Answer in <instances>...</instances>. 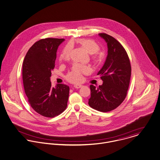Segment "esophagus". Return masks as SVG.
Instances as JSON below:
<instances>
[{
	"label": "esophagus",
	"mask_w": 160,
	"mask_h": 160,
	"mask_svg": "<svg viewBox=\"0 0 160 160\" xmlns=\"http://www.w3.org/2000/svg\"><path fill=\"white\" fill-rule=\"evenodd\" d=\"M82 87V86L81 84H76V85H74V87L75 88H79L81 87Z\"/></svg>",
	"instance_id": "1"
}]
</instances>
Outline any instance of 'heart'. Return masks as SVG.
<instances>
[{"instance_id":"1","label":"heart","mask_w":160,"mask_h":160,"mask_svg":"<svg viewBox=\"0 0 160 160\" xmlns=\"http://www.w3.org/2000/svg\"><path fill=\"white\" fill-rule=\"evenodd\" d=\"M77 43L79 44L83 48H84L89 54H93V58L95 60L98 58L97 52L100 50V46L95 42L88 39H78ZM72 48L70 45H67L63 49L60 56V60H67L70 57ZM90 68L84 65L75 64L72 68L70 72L67 75V79L68 81L72 82H79L82 80V74L88 73L90 72Z\"/></svg>"}]
</instances>
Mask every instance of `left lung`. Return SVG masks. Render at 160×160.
Instances as JSON below:
<instances>
[{
  "mask_svg": "<svg viewBox=\"0 0 160 160\" xmlns=\"http://www.w3.org/2000/svg\"><path fill=\"white\" fill-rule=\"evenodd\" d=\"M108 46V56L97 75L101 76L102 84L98 88L90 85L88 105L93 109L106 112L114 110L125 100L129 87L131 68L128 56L114 37L99 33Z\"/></svg>",
  "mask_w": 160,
  "mask_h": 160,
  "instance_id": "left-lung-1",
  "label": "left lung"
}]
</instances>
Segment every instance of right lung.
<instances>
[{"label":"right lung","instance_id":"right-lung-1","mask_svg":"<svg viewBox=\"0 0 160 160\" xmlns=\"http://www.w3.org/2000/svg\"><path fill=\"white\" fill-rule=\"evenodd\" d=\"M64 40L48 38L35 42L22 64L23 84L29 104L35 111L46 117L58 116L67 106L70 87L62 84L52 87L50 80L58 46Z\"/></svg>","mask_w":160,"mask_h":160}]
</instances>
